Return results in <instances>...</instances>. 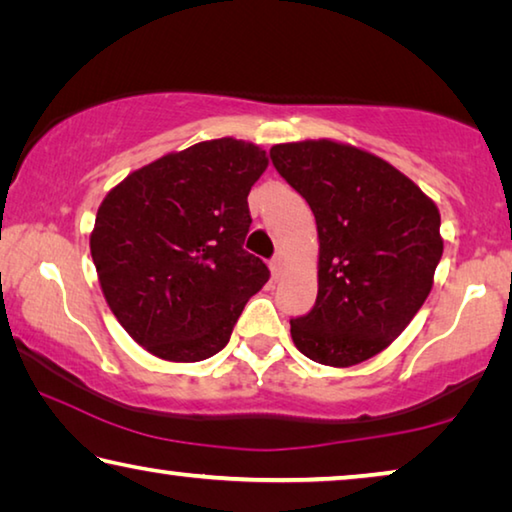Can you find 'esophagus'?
Instances as JSON below:
<instances>
[{"instance_id": "obj_1", "label": "esophagus", "mask_w": 512, "mask_h": 512, "mask_svg": "<svg viewBox=\"0 0 512 512\" xmlns=\"http://www.w3.org/2000/svg\"><path fill=\"white\" fill-rule=\"evenodd\" d=\"M268 266H271V273H273V277L277 280V277H280L282 271H284V257L282 255H275Z\"/></svg>"}]
</instances>
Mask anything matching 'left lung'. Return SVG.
<instances>
[{"label": "left lung", "instance_id": "left-lung-1", "mask_svg": "<svg viewBox=\"0 0 512 512\" xmlns=\"http://www.w3.org/2000/svg\"><path fill=\"white\" fill-rule=\"evenodd\" d=\"M271 160L309 203L320 241L316 305L291 318V339L323 366H357L427 300L443 257L438 207L393 164L348 144H275Z\"/></svg>", "mask_w": 512, "mask_h": 512}]
</instances>
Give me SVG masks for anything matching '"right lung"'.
Segmentation results:
<instances>
[{
    "mask_svg": "<svg viewBox=\"0 0 512 512\" xmlns=\"http://www.w3.org/2000/svg\"><path fill=\"white\" fill-rule=\"evenodd\" d=\"M266 167L259 146L221 137L146 164L103 198L90 235L101 291L155 357L192 363L221 352L271 277L244 250L248 192Z\"/></svg>",
    "mask_w": 512,
    "mask_h": 512,
    "instance_id": "right-lung-1",
    "label": "right lung"
}]
</instances>
